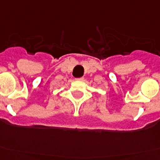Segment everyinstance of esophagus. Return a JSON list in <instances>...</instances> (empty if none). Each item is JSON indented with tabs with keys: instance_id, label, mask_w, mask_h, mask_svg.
Wrapping results in <instances>:
<instances>
[{
	"instance_id": "esophagus-1",
	"label": "esophagus",
	"mask_w": 160,
	"mask_h": 160,
	"mask_svg": "<svg viewBox=\"0 0 160 160\" xmlns=\"http://www.w3.org/2000/svg\"><path fill=\"white\" fill-rule=\"evenodd\" d=\"M76 80L77 81H82V80H83V78H76Z\"/></svg>"
}]
</instances>
